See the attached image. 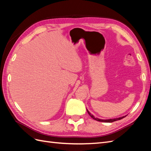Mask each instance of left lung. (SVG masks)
<instances>
[{
    "mask_svg": "<svg viewBox=\"0 0 151 151\" xmlns=\"http://www.w3.org/2000/svg\"><path fill=\"white\" fill-rule=\"evenodd\" d=\"M87 111L88 114L90 115V117L91 118L97 121H100V122H105V123H112V122L114 121H118V120H120V119H122L125 117L126 116H123V117H119V118H116V119H99V118H97V117H95L90 112H89L88 110H87Z\"/></svg>",
    "mask_w": 151,
    "mask_h": 151,
    "instance_id": "1",
    "label": "left lung"
}]
</instances>
